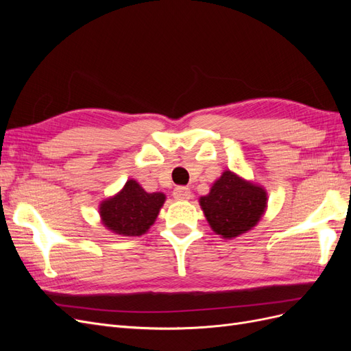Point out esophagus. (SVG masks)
<instances>
[{
  "label": "esophagus",
  "instance_id": "34e87169",
  "mask_svg": "<svg viewBox=\"0 0 351 351\" xmlns=\"http://www.w3.org/2000/svg\"><path fill=\"white\" fill-rule=\"evenodd\" d=\"M173 196L176 200H189L192 197V192H190L189 187H177L174 189Z\"/></svg>",
  "mask_w": 351,
  "mask_h": 351
}]
</instances>
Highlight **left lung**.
<instances>
[{
    "mask_svg": "<svg viewBox=\"0 0 351 351\" xmlns=\"http://www.w3.org/2000/svg\"><path fill=\"white\" fill-rule=\"evenodd\" d=\"M209 227L226 240L236 239L258 226L268 208L265 187L226 169L206 196L199 197Z\"/></svg>",
    "mask_w": 351,
    "mask_h": 351,
    "instance_id": "obj_1",
    "label": "left lung"
}]
</instances>
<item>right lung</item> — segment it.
<instances>
[{
    "label": "right lung",
    "instance_id": "right-lung-1",
    "mask_svg": "<svg viewBox=\"0 0 351 351\" xmlns=\"http://www.w3.org/2000/svg\"><path fill=\"white\" fill-rule=\"evenodd\" d=\"M165 199L162 192L147 193L136 180H127L119 193L99 204L101 222L114 234L143 236L154 226Z\"/></svg>",
    "mask_w": 351,
    "mask_h": 351
}]
</instances>
